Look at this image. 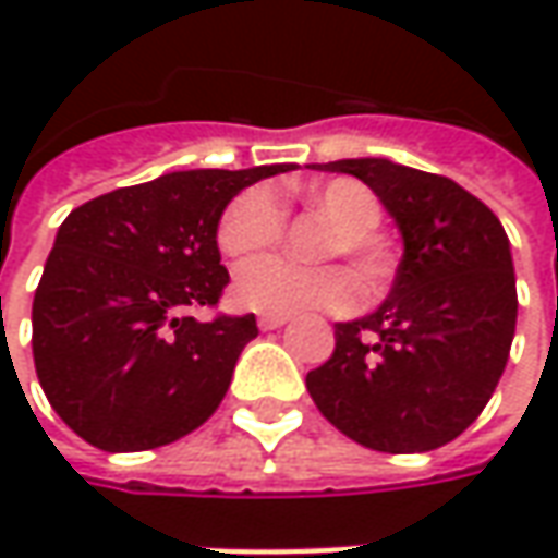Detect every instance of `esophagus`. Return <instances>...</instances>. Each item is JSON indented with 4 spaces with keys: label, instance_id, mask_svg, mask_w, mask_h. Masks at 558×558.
Here are the masks:
<instances>
[{
    "label": "esophagus",
    "instance_id": "34e87169",
    "mask_svg": "<svg viewBox=\"0 0 558 558\" xmlns=\"http://www.w3.org/2000/svg\"><path fill=\"white\" fill-rule=\"evenodd\" d=\"M286 323H289V316H260V319H257V326H260V329H264V332H269V329H282V326H286Z\"/></svg>",
    "mask_w": 558,
    "mask_h": 558
}]
</instances>
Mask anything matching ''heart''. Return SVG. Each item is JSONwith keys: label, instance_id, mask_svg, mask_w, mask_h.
I'll return each mask as SVG.
<instances>
[{"label": "heart", "instance_id": "heart-1", "mask_svg": "<svg viewBox=\"0 0 558 558\" xmlns=\"http://www.w3.org/2000/svg\"><path fill=\"white\" fill-rule=\"evenodd\" d=\"M294 195L335 223V232L323 247L326 257L335 254L351 257L356 276L366 286H375L388 272V257L373 239L375 229L381 226V204L373 189L348 177H338L329 183L307 185ZM282 232H286V210L279 198L264 185H254L226 204L217 226V245L226 257L242 260L276 245ZM232 298L245 311L269 313V316H289L301 311H348L356 298V282L344 267H298L282 257H260V260H247L235 272Z\"/></svg>", "mask_w": 558, "mask_h": 558}]
</instances>
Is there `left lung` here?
Listing matches in <instances>:
<instances>
[{"mask_svg": "<svg viewBox=\"0 0 558 558\" xmlns=\"http://www.w3.org/2000/svg\"><path fill=\"white\" fill-rule=\"evenodd\" d=\"M373 189L403 235L381 307L335 326L307 391L341 435L381 453L438 450L482 416L515 335V272L494 210L447 177L385 158L313 163Z\"/></svg>", "mask_w": 558, "mask_h": 558, "instance_id": "8db88e82", "label": "left lung"}]
</instances>
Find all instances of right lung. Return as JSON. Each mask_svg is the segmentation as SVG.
Instances as JSON below:
<instances>
[{"label":"right lung","mask_w":558,"mask_h":558,"mask_svg":"<svg viewBox=\"0 0 558 558\" xmlns=\"http://www.w3.org/2000/svg\"><path fill=\"white\" fill-rule=\"evenodd\" d=\"M294 170H180L68 214L33 294V363L86 444L136 453L195 432L226 397L257 319L217 307L229 272L217 226L245 185Z\"/></svg>","instance_id":"add662e5"}]
</instances>
